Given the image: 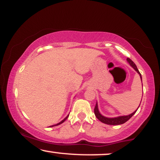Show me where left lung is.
<instances>
[{
  "label": "left lung",
  "mask_w": 160,
  "mask_h": 160,
  "mask_svg": "<svg viewBox=\"0 0 160 160\" xmlns=\"http://www.w3.org/2000/svg\"><path fill=\"white\" fill-rule=\"evenodd\" d=\"M127 60H128V62L129 63H130V65H131V66L136 71V72H138V74L140 75V78H141V80H142V76H141V74H140V72H138L137 67H136V65L135 63L132 62L131 59H130V58L127 59ZM137 109L135 112H133L132 113V114L129 115H126V116H119V117H117V118H107V117H104L103 116L101 113L99 112L98 111V104L96 103V106L95 107V116L97 117V118L98 119L99 121H101V122L104 123V124H109V125H119V124H124V123H125L126 122H128V121L130 119L131 117L134 114L136 113V112L137 111Z\"/></svg>",
  "instance_id": "left-lung-1"
}]
</instances>
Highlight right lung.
I'll list each match as a JSON object with an SVG mask.
<instances>
[{
  "instance_id": "obj_1",
  "label": "right lung",
  "mask_w": 160,
  "mask_h": 160,
  "mask_svg": "<svg viewBox=\"0 0 160 160\" xmlns=\"http://www.w3.org/2000/svg\"><path fill=\"white\" fill-rule=\"evenodd\" d=\"M68 116H67V117H66V118H64V119H63V120H62V122H59V124H56V126H57V125H59V124H62V123H63V122H65V120H66V119H67V118H68ZM52 127H53V126H52Z\"/></svg>"
}]
</instances>
